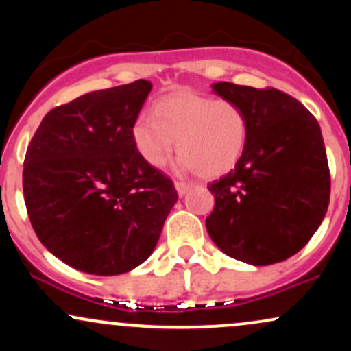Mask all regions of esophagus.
Listing matches in <instances>:
<instances>
[{"label":"esophagus","instance_id":"esophagus-1","mask_svg":"<svg viewBox=\"0 0 351 351\" xmlns=\"http://www.w3.org/2000/svg\"><path fill=\"white\" fill-rule=\"evenodd\" d=\"M175 188H176V191H178V195L183 196L184 193L191 188V183H186V181H175Z\"/></svg>","mask_w":351,"mask_h":351}]
</instances>
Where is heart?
Here are the masks:
<instances>
[{
	"label": "heart",
	"mask_w": 351,
	"mask_h": 351,
	"mask_svg": "<svg viewBox=\"0 0 351 351\" xmlns=\"http://www.w3.org/2000/svg\"><path fill=\"white\" fill-rule=\"evenodd\" d=\"M132 135L136 150L152 167L158 168L167 162L176 140L183 170L216 178L231 171L243 156L249 122L234 100L176 94L158 100L152 117H140Z\"/></svg>",
	"instance_id": "obj_1"
}]
</instances>
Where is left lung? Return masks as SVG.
Returning <instances> with one entry per match:
<instances>
[{
    "mask_svg": "<svg viewBox=\"0 0 351 351\" xmlns=\"http://www.w3.org/2000/svg\"><path fill=\"white\" fill-rule=\"evenodd\" d=\"M247 115L245 150L234 170L208 184L206 229L228 256L252 265L289 259L308 243L330 201V170L317 119L277 88L213 84Z\"/></svg>",
    "mask_w": 351,
    "mask_h": 351,
    "instance_id": "8db88e82",
    "label": "left lung"
}]
</instances>
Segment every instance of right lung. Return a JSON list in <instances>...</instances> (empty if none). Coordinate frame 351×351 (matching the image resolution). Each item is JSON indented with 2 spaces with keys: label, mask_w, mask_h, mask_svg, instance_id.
I'll use <instances>...</instances> for the list:
<instances>
[{
  "label": "right lung",
  "mask_w": 351,
  "mask_h": 351,
  "mask_svg": "<svg viewBox=\"0 0 351 351\" xmlns=\"http://www.w3.org/2000/svg\"><path fill=\"white\" fill-rule=\"evenodd\" d=\"M150 80L88 92L47 112L27 145L23 193L44 247L71 267L119 276L148 259L178 199L136 150Z\"/></svg>",
  "instance_id": "obj_1"
}]
</instances>
